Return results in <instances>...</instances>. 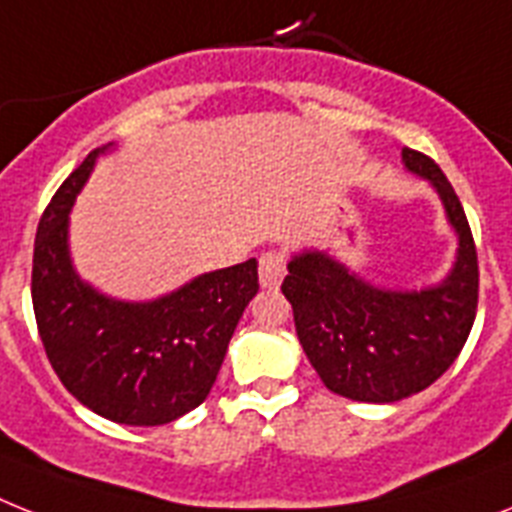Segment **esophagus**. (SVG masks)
<instances>
[{
	"instance_id": "1",
	"label": "esophagus",
	"mask_w": 512,
	"mask_h": 512,
	"mask_svg": "<svg viewBox=\"0 0 512 512\" xmlns=\"http://www.w3.org/2000/svg\"><path fill=\"white\" fill-rule=\"evenodd\" d=\"M285 272H287V256H285V253L266 251L264 256L259 259V280H261V287H266V290H274V287H280Z\"/></svg>"
}]
</instances>
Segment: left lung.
<instances>
[{
    "label": "left lung",
    "mask_w": 512,
    "mask_h": 512,
    "mask_svg": "<svg viewBox=\"0 0 512 512\" xmlns=\"http://www.w3.org/2000/svg\"><path fill=\"white\" fill-rule=\"evenodd\" d=\"M403 162L437 188L458 232L445 280L424 290H382L324 251H303L282 282L316 374L327 390L361 403H395L437 382L466 345L479 306V261L460 198L434 159L405 146Z\"/></svg>",
    "instance_id": "1"
}]
</instances>
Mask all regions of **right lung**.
<instances>
[{
	"label": "right lung",
	"instance_id": "add662e5",
	"mask_svg": "<svg viewBox=\"0 0 512 512\" xmlns=\"http://www.w3.org/2000/svg\"><path fill=\"white\" fill-rule=\"evenodd\" d=\"M99 149L59 185L41 214L31 295L38 335L59 382L99 416L128 426L170 424L217 382L230 337L259 293V261L217 269L149 303L101 295L67 251V214Z\"/></svg>",
	"mask_w": 512,
	"mask_h": 512
}]
</instances>
